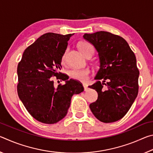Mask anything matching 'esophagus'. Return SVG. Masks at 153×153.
Wrapping results in <instances>:
<instances>
[{
	"label": "esophagus",
	"instance_id": "obj_1",
	"mask_svg": "<svg viewBox=\"0 0 153 153\" xmlns=\"http://www.w3.org/2000/svg\"><path fill=\"white\" fill-rule=\"evenodd\" d=\"M83 86H84V90L85 91H86V90L88 89V86L86 84H83Z\"/></svg>",
	"mask_w": 153,
	"mask_h": 153
}]
</instances>
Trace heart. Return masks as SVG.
I'll return each mask as SVG.
<instances>
[{"instance_id":"obj_1","label":"heart","mask_w":153,"mask_h":153,"mask_svg":"<svg viewBox=\"0 0 153 153\" xmlns=\"http://www.w3.org/2000/svg\"><path fill=\"white\" fill-rule=\"evenodd\" d=\"M79 49L84 55H86V54L88 53H92V54L94 53V47H93V46L91 44L88 42H80ZM67 51H68V49H67V50L64 52L63 55H62V61H64L65 59ZM91 73V69L88 68V67L82 69H74L69 72V76H70L72 79L77 80V81L85 82L88 79L89 76Z\"/></svg>"}]
</instances>
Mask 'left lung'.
Listing matches in <instances>:
<instances>
[{
  "label": "left lung",
  "instance_id": "8db88e82",
  "mask_svg": "<svg viewBox=\"0 0 153 153\" xmlns=\"http://www.w3.org/2000/svg\"><path fill=\"white\" fill-rule=\"evenodd\" d=\"M84 38L98 52L100 65L95 79L103 80L89 86L98 92V99L90 108L102 122H115L126 115L138 95L136 56L120 36L100 31L85 33ZM104 85L107 87L103 88Z\"/></svg>",
  "mask_w": 153,
  "mask_h": 153
}]
</instances>
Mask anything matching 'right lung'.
Listing matches in <instances>:
<instances>
[{"label": "right lung", "mask_w": 153, "mask_h": 153, "mask_svg": "<svg viewBox=\"0 0 153 153\" xmlns=\"http://www.w3.org/2000/svg\"><path fill=\"white\" fill-rule=\"evenodd\" d=\"M71 36L45 33L25 48L18 63V96L28 113L43 123L53 124L64 118L72 96L84 91L82 83L67 80L69 77L59 71ZM53 76L66 83L55 88Z\"/></svg>", "instance_id": "right-lung-1"}]
</instances>
